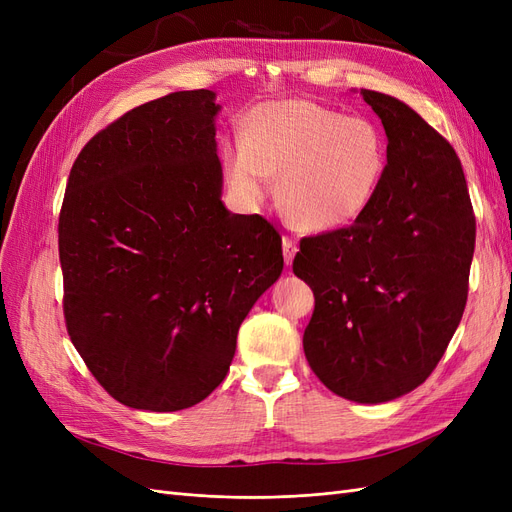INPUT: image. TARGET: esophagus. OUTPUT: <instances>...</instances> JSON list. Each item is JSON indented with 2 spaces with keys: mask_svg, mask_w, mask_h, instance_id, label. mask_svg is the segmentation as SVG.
I'll use <instances>...</instances> for the list:
<instances>
[{
  "mask_svg": "<svg viewBox=\"0 0 512 512\" xmlns=\"http://www.w3.org/2000/svg\"><path fill=\"white\" fill-rule=\"evenodd\" d=\"M282 247H284V260L288 262V265H290V262H292V258H294V254H297V241H294L292 237H284L282 239Z\"/></svg>",
  "mask_w": 512,
  "mask_h": 512,
  "instance_id": "1",
  "label": "esophagus"
}]
</instances>
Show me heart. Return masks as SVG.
I'll return each mask as SVG.
<instances>
[{
    "mask_svg": "<svg viewBox=\"0 0 512 512\" xmlns=\"http://www.w3.org/2000/svg\"><path fill=\"white\" fill-rule=\"evenodd\" d=\"M224 175L245 200H260L277 177V203L303 230L352 224L374 203L389 164V141L374 119L346 117L314 100L260 104L243 121V143L222 153Z\"/></svg>",
    "mask_w": 512,
    "mask_h": 512,
    "instance_id": "b5f03b06",
    "label": "heart"
}]
</instances>
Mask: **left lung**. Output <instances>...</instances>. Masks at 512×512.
<instances>
[{
  "instance_id": "left-lung-1",
  "label": "left lung",
  "mask_w": 512,
  "mask_h": 512,
  "mask_svg": "<svg viewBox=\"0 0 512 512\" xmlns=\"http://www.w3.org/2000/svg\"><path fill=\"white\" fill-rule=\"evenodd\" d=\"M389 164L359 220L303 237L292 271L314 292L305 359L335 395L382 404L440 363L468 301L476 218L455 149L397 98L363 89Z\"/></svg>"
}]
</instances>
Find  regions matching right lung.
<instances>
[{"mask_svg": "<svg viewBox=\"0 0 512 512\" xmlns=\"http://www.w3.org/2000/svg\"><path fill=\"white\" fill-rule=\"evenodd\" d=\"M218 111L209 89L136 106L91 138L68 177L57 228L66 329L102 389L136 410L203 401L284 269L273 224L220 200Z\"/></svg>", "mask_w": 512, "mask_h": 512, "instance_id": "right-lung-1", "label": "right lung"}]
</instances>
